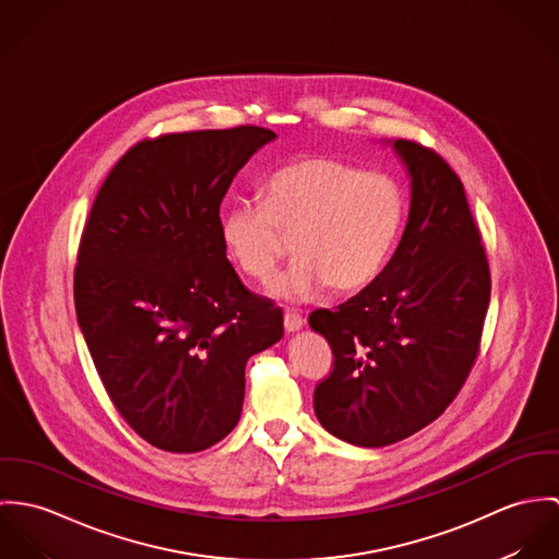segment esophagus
Listing matches in <instances>:
<instances>
[{
	"label": "esophagus",
	"instance_id": "esophagus-1",
	"mask_svg": "<svg viewBox=\"0 0 559 559\" xmlns=\"http://www.w3.org/2000/svg\"><path fill=\"white\" fill-rule=\"evenodd\" d=\"M283 321H285V330H287V332H298V330H302V325H305V319H302L298 312H294V310H287Z\"/></svg>",
	"mask_w": 559,
	"mask_h": 559
}]
</instances>
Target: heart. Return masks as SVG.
<instances>
[{"label": "heart", "mask_w": 559, "mask_h": 559, "mask_svg": "<svg viewBox=\"0 0 559 559\" xmlns=\"http://www.w3.org/2000/svg\"><path fill=\"white\" fill-rule=\"evenodd\" d=\"M403 216V190L390 176L307 156L270 176L265 199H234L221 216V238L240 272L265 283L294 236L298 259L270 294L309 302L328 285L336 294L367 287L394 249Z\"/></svg>", "instance_id": "heart-1"}]
</instances>
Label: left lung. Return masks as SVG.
Returning <instances> with one entry per match:
<instances>
[{
    "instance_id": "1",
    "label": "left lung",
    "mask_w": 559,
    "mask_h": 559,
    "mask_svg": "<svg viewBox=\"0 0 559 559\" xmlns=\"http://www.w3.org/2000/svg\"><path fill=\"white\" fill-rule=\"evenodd\" d=\"M409 176L401 242L360 294L310 312L334 371L314 388L328 433L381 448L425 429L474 367L491 298L487 252L459 176L414 141H392Z\"/></svg>"
}]
</instances>
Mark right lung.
<instances>
[{
  "instance_id": "right-lung-1",
  "label": "right lung",
  "mask_w": 559,
  "mask_h": 559,
  "mask_svg": "<svg viewBox=\"0 0 559 559\" xmlns=\"http://www.w3.org/2000/svg\"><path fill=\"white\" fill-rule=\"evenodd\" d=\"M276 134L259 126L163 134L130 147L98 190L74 270L76 321L126 423L167 452L231 433L250 356L283 312L227 259L221 203Z\"/></svg>"
}]
</instances>
